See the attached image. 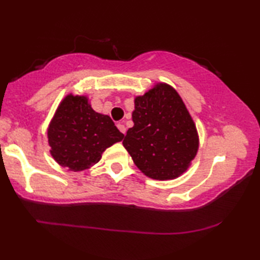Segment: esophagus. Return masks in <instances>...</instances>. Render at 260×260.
Wrapping results in <instances>:
<instances>
[{"instance_id":"34e87169","label":"esophagus","mask_w":260,"mask_h":260,"mask_svg":"<svg viewBox=\"0 0 260 260\" xmlns=\"http://www.w3.org/2000/svg\"><path fill=\"white\" fill-rule=\"evenodd\" d=\"M117 127H118V129H119L122 134H125V133H126V127H125V125H122V124H118V125H117Z\"/></svg>"}]
</instances>
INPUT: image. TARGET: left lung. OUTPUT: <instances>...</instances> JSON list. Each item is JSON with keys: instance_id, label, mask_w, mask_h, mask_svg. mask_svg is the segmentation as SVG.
I'll return each instance as SVG.
<instances>
[{"instance_id": "8db88e82", "label": "left lung", "mask_w": 260, "mask_h": 260, "mask_svg": "<svg viewBox=\"0 0 260 260\" xmlns=\"http://www.w3.org/2000/svg\"><path fill=\"white\" fill-rule=\"evenodd\" d=\"M134 126L122 144L147 177L172 180L188 170L199 150V134L178 91L167 83L134 100Z\"/></svg>"}]
</instances>
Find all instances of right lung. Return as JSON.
Returning <instances> with one entry per match:
<instances>
[{"mask_svg":"<svg viewBox=\"0 0 260 260\" xmlns=\"http://www.w3.org/2000/svg\"><path fill=\"white\" fill-rule=\"evenodd\" d=\"M122 138L124 134L111 118L94 111L87 96L69 94L48 127L51 156L60 166L74 172L99 162L105 149Z\"/></svg>","mask_w":260,"mask_h":260,"instance_id":"right-lung-1","label":"right lung"}]
</instances>
